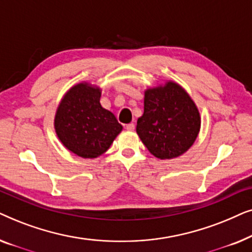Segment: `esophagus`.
<instances>
[{"label": "esophagus", "mask_w": 252, "mask_h": 252, "mask_svg": "<svg viewBox=\"0 0 252 252\" xmlns=\"http://www.w3.org/2000/svg\"><path fill=\"white\" fill-rule=\"evenodd\" d=\"M125 128H126L127 130H134V128H135V125H134L133 123L127 124V125L125 126Z\"/></svg>", "instance_id": "esophagus-1"}]
</instances>
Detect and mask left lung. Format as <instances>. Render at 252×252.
Masks as SVG:
<instances>
[{
	"label": "left lung",
	"mask_w": 252,
	"mask_h": 252,
	"mask_svg": "<svg viewBox=\"0 0 252 252\" xmlns=\"http://www.w3.org/2000/svg\"><path fill=\"white\" fill-rule=\"evenodd\" d=\"M199 127L198 110L179 85L170 81L146 92L136 133L155 157L170 159L186 153L195 142Z\"/></svg>",
	"instance_id": "left-lung-1"
}]
</instances>
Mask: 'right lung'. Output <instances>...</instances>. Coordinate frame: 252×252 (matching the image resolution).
<instances>
[{
  "label": "right lung",
  "instance_id": "obj_1",
  "mask_svg": "<svg viewBox=\"0 0 252 252\" xmlns=\"http://www.w3.org/2000/svg\"><path fill=\"white\" fill-rule=\"evenodd\" d=\"M101 92L88 84L72 87L62 99L55 118V128L62 143L82 158L104 154L123 126L112 112L103 109Z\"/></svg>",
  "mask_w": 252,
  "mask_h": 252
}]
</instances>
